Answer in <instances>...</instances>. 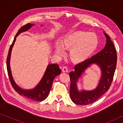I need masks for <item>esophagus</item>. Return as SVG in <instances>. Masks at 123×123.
<instances>
[{
    "label": "esophagus",
    "instance_id": "esophagus-1",
    "mask_svg": "<svg viewBox=\"0 0 123 123\" xmlns=\"http://www.w3.org/2000/svg\"><path fill=\"white\" fill-rule=\"evenodd\" d=\"M62 71L63 72H68V67L66 66H64L62 67Z\"/></svg>",
    "mask_w": 123,
    "mask_h": 123
}]
</instances>
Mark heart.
Listing matches in <instances>:
<instances>
[{"mask_svg": "<svg viewBox=\"0 0 123 123\" xmlns=\"http://www.w3.org/2000/svg\"><path fill=\"white\" fill-rule=\"evenodd\" d=\"M98 37L95 33L83 31L68 34L63 41L55 44V52L59 56L65 54V49H69L71 58L76 61L87 59L96 50L98 45Z\"/></svg>", "mask_w": 123, "mask_h": 123, "instance_id": "obj_1", "label": "heart"}]
</instances>
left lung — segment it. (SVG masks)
I'll use <instances>...</instances> for the list:
<instances>
[{
  "label": "left lung",
  "mask_w": 123,
  "mask_h": 123,
  "mask_svg": "<svg viewBox=\"0 0 123 123\" xmlns=\"http://www.w3.org/2000/svg\"><path fill=\"white\" fill-rule=\"evenodd\" d=\"M104 34L107 39L105 48L90 59L75 65L74 71L69 74L71 80L70 97L77 105H87L96 101L108 90L113 81L117 63L116 51L110 37L105 33ZM94 63L97 64L102 71V76L98 87L92 91L79 92L76 85L77 80L85 69Z\"/></svg>",
  "instance_id": "left-lung-1"
}]
</instances>
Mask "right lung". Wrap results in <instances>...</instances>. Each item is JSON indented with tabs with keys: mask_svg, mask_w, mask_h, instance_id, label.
Returning <instances> with one entry per match:
<instances>
[{
	"mask_svg": "<svg viewBox=\"0 0 123 123\" xmlns=\"http://www.w3.org/2000/svg\"><path fill=\"white\" fill-rule=\"evenodd\" d=\"M33 26H34V24L28 23V24L23 26L18 30L16 35L14 37L12 45L10 46L8 53L7 58V69L10 83H11L13 88L19 95L24 96L26 98L30 99L31 100L37 101H42L48 97L51 89L54 78L61 74V70L59 68V65L57 64H49L45 72V74H44L40 82H39L37 86H36V87L33 89L30 90L23 89L22 88H20L19 86L16 85L12 78L10 67L11 52L17 36L21 33L27 31Z\"/></svg>",
	"mask_w": 123,
	"mask_h": 123,
	"instance_id": "right-lung-1",
	"label": "right lung"
}]
</instances>
